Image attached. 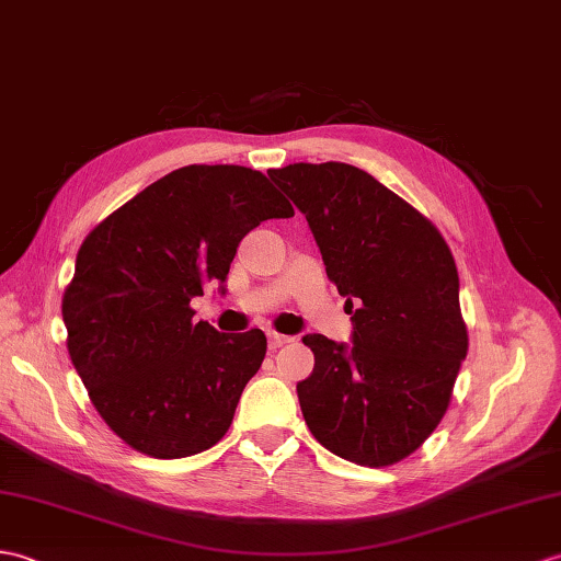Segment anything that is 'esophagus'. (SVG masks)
Segmentation results:
<instances>
[{
    "mask_svg": "<svg viewBox=\"0 0 561 561\" xmlns=\"http://www.w3.org/2000/svg\"><path fill=\"white\" fill-rule=\"evenodd\" d=\"M289 342H291V336L277 334V332H267V344H270V348H279V346L289 344Z\"/></svg>",
    "mask_w": 561,
    "mask_h": 561,
    "instance_id": "34e87169",
    "label": "esophagus"
}]
</instances>
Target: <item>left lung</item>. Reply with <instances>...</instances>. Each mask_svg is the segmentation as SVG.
I'll return each instance as SVG.
<instances>
[{"instance_id":"1","label":"left lung","mask_w":561,"mask_h":561,"mask_svg":"<svg viewBox=\"0 0 561 561\" xmlns=\"http://www.w3.org/2000/svg\"><path fill=\"white\" fill-rule=\"evenodd\" d=\"M267 176L306 215L354 324L351 344L304 336L316 368L296 392L310 433L360 466L407 459L439 425L468 351L449 245L354 164L296 162Z\"/></svg>"}]
</instances>
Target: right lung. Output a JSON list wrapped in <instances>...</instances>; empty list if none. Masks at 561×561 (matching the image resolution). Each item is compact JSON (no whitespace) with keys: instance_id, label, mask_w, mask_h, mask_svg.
I'll use <instances>...</instances> for the list:
<instances>
[{"instance_id":"right-lung-1","label":"right lung","mask_w":561,"mask_h":561,"mask_svg":"<svg viewBox=\"0 0 561 561\" xmlns=\"http://www.w3.org/2000/svg\"><path fill=\"white\" fill-rule=\"evenodd\" d=\"M291 215L255 169L188 164L88 233L61 301L67 346L90 401L128 447L181 459L225 437L267 340L193 322L191 298L205 284L225 294L245 233Z\"/></svg>"}]
</instances>
